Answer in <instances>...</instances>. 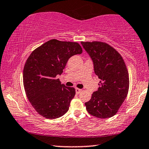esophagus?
Returning <instances> with one entry per match:
<instances>
[{
    "mask_svg": "<svg viewBox=\"0 0 149 149\" xmlns=\"http://www.w3.org/2000/svg\"><path fill=\"white\" fill-rule=\"evenodd\" d=\"M82 90H81V89H79V88H75V93H76L77 94H79V93L81 92Z\"/></svg>",
    "mask_w": 149,
    "mask_h": 149,
    "instance_id": "esophagus-1",
    "label": "esophagus"
}]
</instances>
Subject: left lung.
<instances>
[{
    "mask_svg": "<svg viewBox=\"0 0 149 149\" xmlns=\"http://www.w3.org/2000/svg\"><path fill=\"white\" fill-rule=\"evenodd\" d=\"M94 63V72L100 79L98 90L85 103L92 116L107 118L114 116L127 96L129 75L123 57L108 44L100 41L81 42Z\"/></svg>",
    "mask_w": 149,
    "mask_h": 149,
    "instance_id": "obj_1",
    "label": "left lung"
}]
</instances>
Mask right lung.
<instances>
[{"label": "right lung", "mask_w": 149, "mask_h": 149, "mask_svg": "<svg viewBox=\"0 0 149 149\" xmlns=\"http://www.w3.org/2000/svg\"><path fill=\"white\" fill-rule=\"evenodd\" d=\"M81 53V47L76 42L54 39L35 49L26 59L24 88L29 101L41 116L55 119L68 111L75 90L61 84L56 76L63 73L71 57Z\"/></svg>", "instance_id": "add662e5"}]
</instances>
